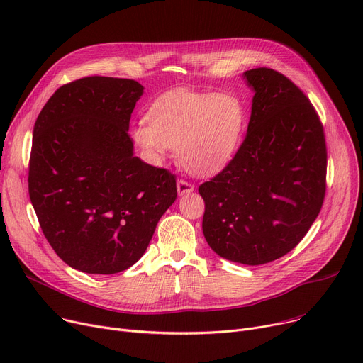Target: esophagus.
Masks as SVG:
<instances>
[{
	"instance_id": "34e87169",
	"label": "esophagus",
	"mask_w": 363,
	"mask_h": 363,
	"mask_svg": "<svg viewBox=\"0 0 363 363\" xmlns=\"http://www.w3.org/2000/svg\"><path fill=\"white\" fill-rule=\"evenodd\" d=\"M177 186H178V194L179 196L189 194V193L194 191V185L189 182V181H186V179H178Z\"/></svg>"
}]
</instances>
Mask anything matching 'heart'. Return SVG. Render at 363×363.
I'll use <instances>...</instances> for the list:
<instances>
[{
    "instance_id": "b5f03b06",
    "label": "heart",
    "mask_w": 363,
    "mask_h": 363,
    "mask_svg": "<svg viewBox=\"0 0 363 363\" xmlns=\"http://www.w3.org/2000/svg\"><path fill=\"white\" fill-rule=\"evenodd\" d=\"M244 121V107L233 95L177 89L152 101L147 122L133 126L132 138L155 159L178 150L188 172L208 177L233 159Z\"/></svg>"
}]
</instances>
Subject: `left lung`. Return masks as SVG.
<instances>
[{"label":"left lung","mask_w":363,"mask_h":363,"mask_svg":"<svg viewBox=\"0 0 363 363\" xmlns=\"http://www.w3.org/2000/svg\"><path fill=\"white\" fill-rule=\"evenodd\" d=\"M244 76L255 89L245 138L199 193L212 250L256 266L291 252L318 218L327 191V144L318 111L287 76L269 67Z\"/></svg>","instance_id":"1"}]
</instances>
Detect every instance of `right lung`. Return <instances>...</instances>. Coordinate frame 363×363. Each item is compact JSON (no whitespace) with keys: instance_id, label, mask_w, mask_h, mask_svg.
<instances>
[{"instance_id":"right-lung-1","label":"right lung","mask_w":363,"mask_h":363,"mask_svg":"<svg viewBox=\"0 0 363 363\" xmlns=\"http://www.w3.org/2000/svg\"><path fill=\"white\" fill-rule=\"evenodd\" d=\"M141 95L133 79L86 76L62 85L38 114L29 197L47 241L73 269H128L177 200L175 175L133 156L128 129Z\"/></svg>"}]
</instances>
